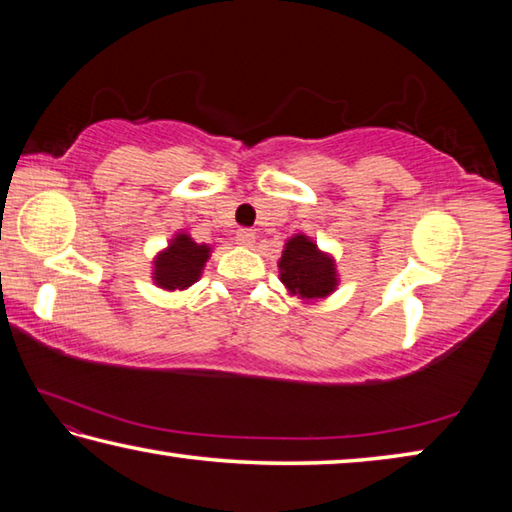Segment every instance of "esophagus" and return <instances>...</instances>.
Instances as JSON below:
<instances>
[{
    "label": "esophagus",
    "instance_id": "esophagus-1",
    "mask_svg": "<svg viewBox=\"0 0 512 512\" xmlns=\"http://www.w3.org/2000/svg\"><path fill=\"white\" fill-rule=\"evenodd\" d=\"M235 241H237L239 246H244V248H253V244H255V232L248 230V228H241V230H237Z\"/></svg>",
    "mask_w": 512,
    "mask_h": 512
}]
</instances>
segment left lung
I'll use <instances>...</instances> for the list:
<instances>
[{
    "mask_svg": "<svg viewBox=\"0 0 512 512\" xmlns=\"http://www.w3.org/2000/svg\"><path fill=\"white\" fill-rule=\"evenodd\" d=\"M277 268H280V280L291 296L307 302L327 298L339 284L332 255L318 250L307 235H296L284 244Z\"/></svg>",
    "mask_w": 512,
    "mask_h": 512,
    "instance_id": "1",
    "label": "left lung"
}]
</instances>
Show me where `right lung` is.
Returning a JSON list of instances; mask_svg holds the SVG:
<instances>
[{
    "label": "right lung",
    "mask_w": 512,
    "mask_h": 512,
    "mask_svg": "<svg viewBox=\"0 0 512 512\" xmlns=\"http://www.w3.org/2000/svg\"><path fill=\"white\" fill-rule=\"evenodd\" d=\"M210 253L212 248L207 244H196L185 232H178L171 244L153 259V282L167 291L192 287L201 277Z\"/></svg>",
    "instance_id": "add662e5"
}]
</instances>
